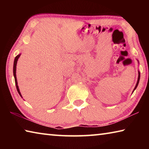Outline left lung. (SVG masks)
<instances>
[{"label":"left lung","instance_id":"1","mask_svg":"<svg viewBox=\"0 0 149 149\" xmlns=\"http://www.w3.org/2000/svg\"><path fill=\"white\" fill-rule=\"evenodd\" d=\"M137 61H138V63H139V60H137ZM139 80H140V72L138 71V79H137V84H136V85H135V88H134V89H133V91L132 93H133V91H134L136 89V88L137 87L138 84H139Z\"/></svg>","mask_w":149,"mask_h":149}]
</instances>
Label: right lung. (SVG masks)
<instances>
[{
    "instance_id": "add662e5",
    "label": "right lung",
    "mask_w": 149,
    "mask_h": 149,
    "mask_svg": "<svg viewBox=\"0 0 149 149\" xmlns=\"http://www.w3.org/2000/svg\"><path fill=\"white\" fill-rule=\"evenodd\" d=\"M20 55H21V54H19L18 55H17V56L15 57V59L14 61V66H13V74H14V79H15V83H16V86L17 91V92H18L19 95L21 96V97H22L21 93H20V91H19V87H18V85H17V78H16V65H17V60H18V58H19Z\"/></svg>"
}]
</instances>
